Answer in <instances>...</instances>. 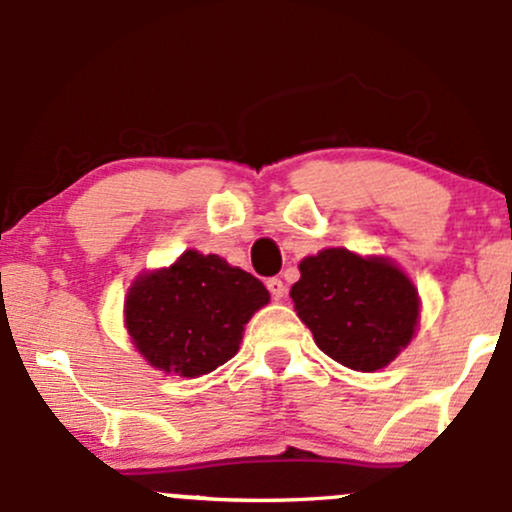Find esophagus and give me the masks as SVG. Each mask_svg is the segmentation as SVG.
<instances>
[{
  "label": "esophagus",
  "instance_id": "1",
  "mask_svg": "<svg viewBox=\"0 0 512 512\" xmlns=\"http://www.w3.org/2000/svg\"><path fill=\"white\" fill-rule=\"evenodd\" d=\"M267 289H269V293H272V298L274 301H279V298H284L286 296V286H284V281L281 279H269L267 281Z\"/></svg>",
  "mask_w": 512,
  "mask_h": 512
}]
</instances>
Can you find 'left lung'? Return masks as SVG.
Returning <instances> with one entry per match:
<instances>
[{"label": "left lung", "mask_w": 512, "mask_h": 512, "mask_svg": "<svg viewBox=\"0 0 512 512\" xmlns=\"http://www.w3.org/2000/svg\"><path fill=\"white\" fill-rule=\"evenodd\" d=\"M296 313L315 344L346 368H385L407 349L419 322V291L397 264L327 248L298 264Z\"/></svg>", "instance_id": "8db88e82"}]
</instances>
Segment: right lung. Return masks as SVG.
<instances>
[{"instance_id":"1","label":"right lung","mask_w":512,"mask_h":512,"mask_svg":"<svg viewBox=\"0 0 512 512\" xmlns=\"http://www.w3.org/2000/svg\"><path fill=\"white\" fill-rule=\"evenodd\" d=\"M267 303L260 279L219 255L185 250L168 269L137 276L125 325L151 366L197 378L238 354L245 325Z\"/></svg>"}]
</instances>
